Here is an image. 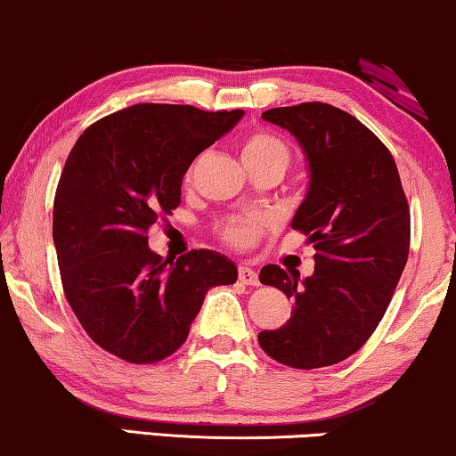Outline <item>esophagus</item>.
<instances>
[{"label": "esophagus", "mask_w": 456, "mask_h": 456, "mask_svg": "<svg viewBox=\"0 0 456 456\" xmlns=\"http://www.w3.org/2000/svg\"><path fill=\"white\" fill-rule=\"evenodd\" d=\"M239 280H240L242 284H247V286H259L257 272H255L253 267H248V265H240L239 267Z\"/></svg>", "instance_id": "esophagus-1"}]
</instances>
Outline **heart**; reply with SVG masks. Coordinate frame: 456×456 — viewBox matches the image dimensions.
Wrapping results in <instances>:
<instances>
[{"instance_id": "1", "label": "heart", "mask_w": 456, "mask_h": 456, "mask_svg": "<svg viewBox=\"0 0 456 456\" xmlns=\"http://www.w3.org/2000/svg\"><path fill=\"white\" fill-rule=\"evenodd\" d=\"M240 158L245 164H276L286 170L290 161V149L282 139L270 133H253L245 136L240 145ZM264 222L255 216L234 217L224 226L222 234L230 245L247 248L257 239Z\"/></svg>"}]
</instances>
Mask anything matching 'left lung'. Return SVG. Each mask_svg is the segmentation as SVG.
Wrapping results in <instances>:
<instances>
[{"label": "left lung", "mask_w": 456, "mask_h": 456, "mask_svg": "<svg viewBox=\"0 0 456 456\" xmlns=\"http://www.w3.org/2000/svg\"><path fill=\"white\" fill-rule=\"evenodd\" d=\"M301 145L309 186L290 226L315 248V270L265 265L261 284L292 298L290 320L259 332L264 351L297 370L334 365L365 345L407 265L411 216L388 149L357 118L328 103L261 114Z\"/></svg>", "instance_id": "8db88e82"}]
</instances>
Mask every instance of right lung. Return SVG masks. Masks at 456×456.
Masks as SVG:
<instances>
[{"label":"right lung","instance_id":"1","mask_svg":"<svg viewBox=\"0 0 456 456\" xmlns=\"http://www.w3.org/2000/svg\"><path fill=\"white\" fill-rule=\"evenodd\" d=\"M242 116L139 103L91 124L68 155L53 203L61 284L85 332L116 357L166 359L208 290L239 278L234 261L209 248L164 259L147 230L180 205L192 159Z\"/></svg>","mask_w":456,"mask_h":456}]
</instances>
